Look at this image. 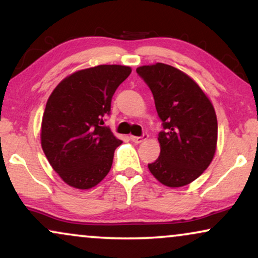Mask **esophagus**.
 <instances>
[{
    "mask_svg": "<svg viewBox=\"0 0 258 258\" xmlns=\"http://www.w3.org/2000/svg\"><path fill=\"white\" fill-rule=\"evenodd\" d=\"M130 139H132V141L135 143H142L143 141H146V140L148 139V135H147V134H143L142 136H132Z\"/></svg>",
    "mask_w": 258,
    "mask_h": 258,
    "instance_id": "esophagus-1",
    "label": "esophagus"
}]
</instances>
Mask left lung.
<instances>
[{"instance_id": "1", "label": "left lung", "mask_w": 258, "mask_h": 258, "mask_svg": "<svg viewBox=\"0 0 258 258\" xmlns=\"http://www.w3.org/2000/svg\"><path fill=\"white\" fill-rule=\"evenodd\" d=\"M136 72L152 90L163 132L159 133L160 156L149 163L162 185L182 187L195 181L212 162L218 123L215 108L200 86L185 72L156 62Z\"/></svg>"}]
</instances>
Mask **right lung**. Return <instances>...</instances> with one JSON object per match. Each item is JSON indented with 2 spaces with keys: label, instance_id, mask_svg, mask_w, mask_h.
<instances>
[{
  "label": "right lung",
  "instance_id": "1",
  "mask_svg": "<svg viewBox=\"0 0 258 258\" xmlns=\"http://www.w3.org/2000/svg\"><path fill=\"white\" fill-rule=\"evenodd\" d=\"M132 69L98 65L80 70L56 85L46 103L41 147L63 182L78 189L95 187L112 166L122 141L106 128L111 98Z\"/></svg>",
  "mask_w": 258,
  "mask_h": 258
}]
</instances>
